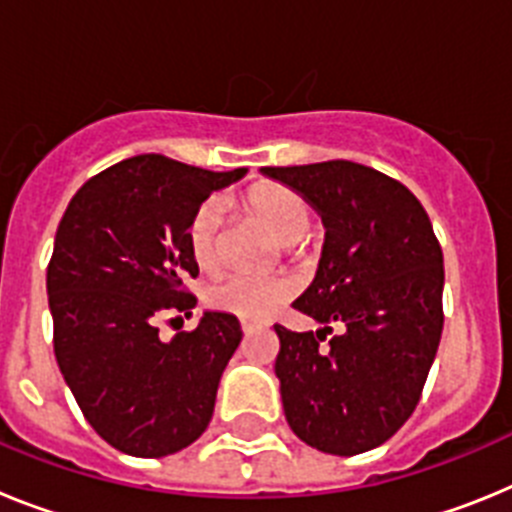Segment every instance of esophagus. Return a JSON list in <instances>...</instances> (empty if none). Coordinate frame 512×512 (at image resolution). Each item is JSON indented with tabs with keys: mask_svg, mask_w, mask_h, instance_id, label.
I'll list each match as a JSON object with an SVG mask.
<instances>
[{
	"mask_svg": "<svg viewBox=\"0 0 512 512\" xmlns=\"http://www.w3.org/2000/svg\"><path fill=\"white\" fill-rule=\"evenodd\" d=\"M241 328H243V333H246V336H251V333H256V330H261V328H264V325H261V323H253V320H243Z\"/></svg>",
	"mask_w": 512,
	"mask_h": 512,
	"instance_id": "1",
	"label": "esophagus"
}]
</instances>
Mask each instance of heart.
<instances>
[{
	"label": "heart",
	"mask_w": 512,
	"mask_h": 512,
	"mask_svg": "<svg viewBox=\"0 0 512 512\" xmlns=\"http://www.w3.org/2000/svg\"><path fill=\"white\" fill-rule=\"evenodd\" d=\"M248 205L277 235L279 243H300L310 230V207L300 194L279 184H261L251 189ZM220 230L223 205L207 200L197 207L189 223V253L202 271H215L220 264ZM295 292V282L282 274H228L207 289V305L230 312L243 320H266Z\"/></svg>",
	"instance_id": "obj_1"
}]
</instances>
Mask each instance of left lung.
Here are the masks:
<instances>
[{
  "label": "left lung",
  "instance_id": "8db88e82",
  "mask_svg": "<svg viewBox=\"0 0 512 512\" xmlns=\"http://www.w3.org/2000/svg\"><path fill=\"white\" fill-rule=\"evenodd\" d=\"M261 171L325 225L318 274L292 302L323 328L274 325L289 428L325 454L377 449L413 415L441 341L443 253L428 212L405 184L354 161Z\"/></svg>",
  "mask_w": 512,
  "mask_h": 512
}]
</instances>
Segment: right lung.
<instances>
[{
  "mask_svg": "<svg viewBox=\"0 0 512 512\" xmlns=\"http://www.w3.org/2000/svg\"><path fill=\"white\" fill-rule=\"evenodd\" d=\"M246 169L207 171L143 153L92 176L71 197L48 264L58 369L94 431L117 451L158 459L205 433L241 323L205 312L158 338L164 315H192L184 282L200 274L189 223Z\"/></svg>",
  "mask_w": 512,
  "mask_h": 512,
  "instance_id": "obj_1",
  "label": "right lung"
}]
</instances>
